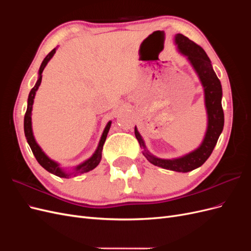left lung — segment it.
Instances as JSON below:
<instances>
[{"label": "left lung", "instance_id": "8db88e82", "mask_svg": "<svg viewBox=\"0 0 251 251\" xmlns=\"http://www.w3.org/2000/svg\"><path fill=\"white\" fill-rule=\"evenodd\" d=\"M175 44L178 51L186 56L189 64L198 75L204 90V102L207 113V128L200 146L178 158L162 159L151 155L146 143L135 126V136L137 138L142 154L149 162L159 168L179 173H187L200 166L207 160L214 151L217 141L223 131L224 113L222 109V86L214 69L209 57L199 45H197L183 34L175 35Z\"/></svg>", "mask_w": 251, "mask_h": 251}]
</instances>
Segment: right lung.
<instances>
[{"instance_id": "add662e5", "label": "right lung", "mask_w": 251, "mask_h": 251, "mask_svg": "<svg viewBox=\"0 0 251 251\" xmlns=\"http://www.w3.org/2000/svg\"><path fill=\"white\" fill-rule=\"evenodd\" d=\"M56 49H57V47L53 49L49 53V54L44 58L43 63L40 67V70H39V77H37V81L35 83V86L31 89V91H30V93H29L28 101H27V111H26L25 117H24V132H25L27 142L29 144L30 149H31L34 157L36 158L37 162H39L45 170L48 171L49 173H51L53 175H55V176H57V177H60V178H71V177H76L80 174H85V173L92 171L96 168L98 164H100V162L101 160L102 147H103L105 139H107V135L109 133L112 121H109L107 126H105L101 137H100V143H98V147H97L96 151H94V154L91 156L89 159H87L86 161H83L82 163L75 166V168L72 171H65L64 169L60 168L59 163H57L54 160H52V159H50L46 154L44 153V151L41 149L39 144H37V142L34 138V136H33L31 112H32V105H33V101H34L35 93H36V91H37V89H39L41 82H42L43 71L45 69V67H46L47 64L49 63V60L53 57V55H54V53L56 52Z\"/></svg>"}]
</instances>
